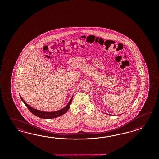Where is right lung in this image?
Listing matches in <instances>:
<instances>
[{
    "label": "right lung",
    "mask_w": 159,
    "mask_h": 159,
    "mask_svg": "<svg viewBox=\"0 0 159 159\" xmlns=\"http://www.w3.org/2000/svg\"><path fill=\"white\" fill-rule=\"evenodd\" d=\"M73 96L72 97V98L70 99V100L69 102V103L67 104V106L65 107H64L62 109L58 110V111H54V112H44V111H39L35 110L33 108L31 107L30 106H29L25 101L24 100L21 98V97L20 96L21 100L23 101L24 104L27 107V108L29 109V111H30L32 114H33L34 116H37L39 118H43V119H52V118H55L57 117H58L59 116H62L63 114H64L65 113H66L68 110L70 108V106L71 104V102L72 101V98Z\"/></svg>",
    "instance_id": "add662e5"
}]
</instances>
